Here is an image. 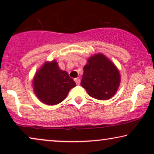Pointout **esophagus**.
Masks as SVG:
<instances>
[{
	"mask_svg": "<svg viewBox=\"0 0 154 154\" xmlns=\"http://www.w3.org/2000/svg\"><path fill=\"white\" fill-rule=\"evenodd\" d=\"M74 81L75 82V83H76V85H80V83H81V80L79 79H75Z\"/></svg>",
	"mask_w": 154,
	"mask_h": 154,
	"instance_id": "34e87169",
	"label": "esophagus"
}]
</instances>
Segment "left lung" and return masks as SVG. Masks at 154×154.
<instances>
[{
  "instance_id": "left-lung-1",
  "label": "left lung",
  "mask_w": 154,
  "mask_h": 154,
  "mask_svg": "<svg viewBox=\"0 0 154 154\" xmlns=\"http://www.w3.org/2000/svg\"><path fill=\"white\" fill-rule=\"evenodd\" d=\"M120 82L119 71L103 54L92 56L83 67L81 85L92 97L109 100L116 94Z\"/></svg>"
}]
</instances>
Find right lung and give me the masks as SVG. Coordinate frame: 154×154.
Returning <instances> with one entry per match:
<instances>
[{
    "label": "right lung",
    "instance_id": "right-lung-1",
    "mask_svg": "<svg viewBox=\"0 0 154 154\" xmlns=\"http://www.w3.org/2000/svg\"><path fill=\"white\" fill-rule=\"evenodd\" d=\"M33 85L35 95L41 102L48 105H55L66 97L69 90L75 86V83L53 60L46 62L37 71Z\"/></svg>",
    "mask_w": 154,
    "mask_h": 154
}]
</instances>
